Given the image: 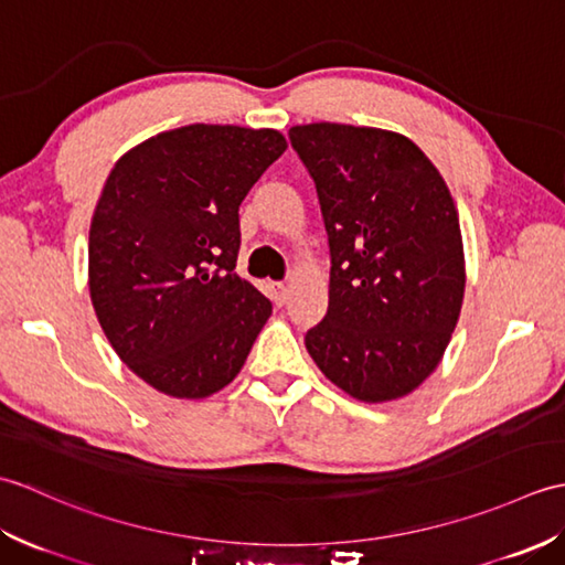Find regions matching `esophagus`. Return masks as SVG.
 Masks as SVG:
<instances>
[{
    "label": "esophagus",
    "instance_id": "34e87169",
    "mask_svg": "<svg viewBox=\"0 0 565 565\" xmlns=\"http://www.w3.org/2000/svg\"><path fill=\"white\" fill-rule=\"evenodd\" d=\"M269 291H271V301H274L276 306H284L286 301H289V289H286L284 284H279V281L271 284Z\"/></svg>",
    "mask_w": 565,
    "mask_h": 565
}]
</instances>
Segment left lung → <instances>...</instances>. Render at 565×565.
Wrapping results in <instances>:
<instances>
[{
	"label": "left lung",
	"instance_id": "obj_1",
	"mask_svg": "<svg viewBox=\"0 0 565 565\" xmlns=\"http://www.w3.org/2000/svg\"><path fill=\"white\" fill-rule=\"evenodd\" d=\"M289 138L316 182L332 262L328 316L306 350L352 398L398 401L437 369L461 313L466 262L449 186L393 130L322 121Z\"/></svg>",
	"mask_w": 565,
	"mask_h": 565
}]
</instances>
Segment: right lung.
<instances>
[{
  "label": "right lung",
  "mask_w": 565,
  "mask_h": 565,
  "mask_svg": "<svg viewBox=\"0 0 565 565\" xmlns=\"http://www.w3.org/2000/svg\"><path fill=\"white\" fill-rule=\"evenodd\" d=\"M274 128L191 124L118 158L89 227V296L114 352L172 398L231 383L271 316L235 274L239 203L279 160Z\"/></svg>",
  "instance_id": "1"
}]
</instances>
